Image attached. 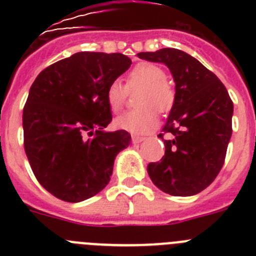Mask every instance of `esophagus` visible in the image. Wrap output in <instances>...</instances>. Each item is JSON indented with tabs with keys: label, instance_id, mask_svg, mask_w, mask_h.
<instances>
[{
	"label": "esophagus",
	"instance_id": "esophagus-1",
	"mask_svg": "<svg viewBox=\"0 0 256 256\" xmlns=\"http://www.w3.org/2000/svg\"><path fill=\"white\" fill-rule=\"evenodd\" d=\"M142 141H144V137H142V136H132L133 144H140Z\"/></svg>",
	"mask_w": 256,
	"mask_h": 256
}]
</instances>
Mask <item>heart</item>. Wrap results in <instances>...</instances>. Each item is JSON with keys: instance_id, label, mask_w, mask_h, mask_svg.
I'll return each instance as SVG.
<instances>
[{"instance_id": "obj_1", "label": "heart", "mask_w": 256, "mask_h": 256, "mask_svg": "<svg viewBox=\"0 0 256 256\" xmlns=\"http://www.w3.org/2000/svg\"><path fill=\"white\" fill-rule=\"evenodd\" d=\"M165 78L166 76L162 68L150 62H141L130 70L126 87L119 80L108 84L106 102L114 112L123 108L126 91L141 90L137 96V106L140 108L119 115L114 120L118 130L130 133H146L155 128L159 120L156 108L160 112H169L176 98L174 90Z\"/></svg>"}]
</instances>
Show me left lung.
<instances>
[{
	"label": "left lung",
	"mask_w": 256,
	"mask_h": 256,
	"mask_svg": "<svg viewBox=\"0 0 256 256\" xmlns=\"http://www.w3.org/2000/svg\"><path fill=\"white\" fill-rule=\"evenodd\" d=\"M140 58L166 65L176 83V98L162 132L165 154L148 173L159 190L192 196L216 180L232 136L234 102L218 76L177 48L140 52ZM162 138V133L159 134Z\"/></svg>",
	"instance_id": "1"
}]
</instances>
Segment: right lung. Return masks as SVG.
<instances>
[{
    "mask_svg": "<svg viewBox=\"0 0 256 256\" xmlns=\"http://www.w3.org/2000/svg\"><path fill=\"white\" fill-rule=\"evenodd\" d=\"M123 54L76 52L42 70L22 110L24 148L38 182L68 202L108 186L115 156L130 144L126 130L108 132L106 90L130 69Z\"/></svg>",
    "mask_w": 256,
    "mask_h": 256,
    "instance_id": "add662e5",
    "label": "right lung"
}]
</instances>
